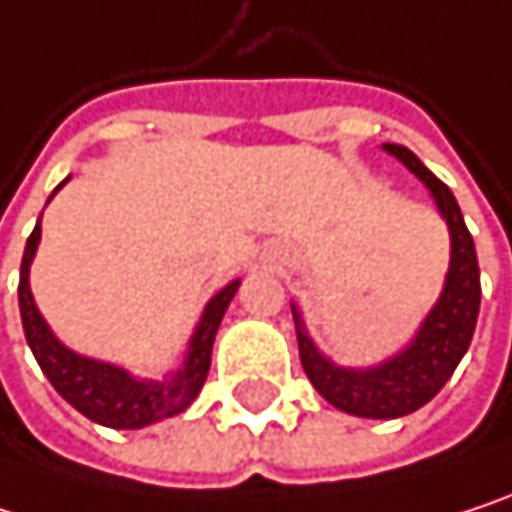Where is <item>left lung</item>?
Here are the masks:
<instances>
[{
    "label": "left lung",
    "instance_id": "8db88e82",
    "mask_svg": "<svg viewBox=\"0 0 512 512\" xmlns=\"http://www.w3.org/2000/svg\"><path fill=\"white\" fill-rule=\"evenodd\" d=\"M385 151L397 156L412 174H418L430 186L451 228V269H448L445 293L439 305L430 311L427 323L421 326L415 344L403 356L391 358L382 367H373V370L335 367L314 350L302 326H296L299 358L314 388L332 406L358 418H403L421 409L424 403H430L442 391V385L451 379L460 358L465 356L474 326H477V311H480V269H477V255H474V240L462 222L454 192L430 168H424V162L412 151L400 145H385ZM293 320L299 323L296 311H293Z\"/></svg>",
    "mask_w": 512,
    "mask_h": 512
}]
</instances>
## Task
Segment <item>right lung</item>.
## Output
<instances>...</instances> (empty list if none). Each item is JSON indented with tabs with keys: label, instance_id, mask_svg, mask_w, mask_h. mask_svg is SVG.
<instances>
[{
	"label": "right lung",
	"instance_id": "add662e5",
	"mask_svg": "<svg viewBox=\"0 0 512 512\" xmlns=\"http://www.w3.org/2000/svg\"><path fill=\"white\" fill-rule=\"evenodd\" d=\"M41 240V225H35L32 237L26 240V252H23V266H20V317H23V332L26 341L32 347V353L38 358L41 370L47 373L52 388L85 418H91L94 424L112 427V430H139L148 427L159 418H171L180 415L201 391L207 370H210V353H213V341L219 332V323L225 317V308L231 305L237 284H228L222 293H216L192 335L189 344V358L183 364V370H177V376L171 382H136L133 376H127L124 370L94 361V358H82L70 353L67 347H61L55 341L44 317L35 308L32 290H29V263L35 257Z\"/></svg>",
	"mask_w": 512,
	"mask_h": 512
}]
</instances>
